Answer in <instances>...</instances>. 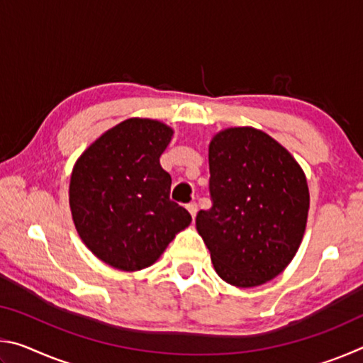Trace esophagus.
Wrapping results in <instances>:
<instances>
[{
  "label": "esophagus",
  "instance_id": "esophagus-1",
  "mask_svg": "<svg viewBox=\"0 0 363 363\" xmlns=\"http://www.w3.org/2000/svg\"><path fill=\"white\" fill-rule=\"evenodd\" d=\"M186 208H187V211L190 213V216L195 218L196 211H199V206H196V203H194V201H190V203H189Z\"/></svg>",
  "mask_w": 363,
  "mask_h": 363
}]
</instances>
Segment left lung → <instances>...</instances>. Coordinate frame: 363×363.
<instances>
[{"label": "left lung", "mask_w": 363, "mask_h": 363, "mask_svg": "<svg viewBox=\"0 0 363 363\" xmlns=\"http://www.w3.org/2000/svg\"><path fill=\"white\" fill-rule=\"evenodd\" d=\"M213 206L196 214V230L214 270L238 288L277 277L303 242L309 187L284 145L251 126L225 128L208 147Z\"/></svg>", "instance_id": "obj_1"}]
</instances>
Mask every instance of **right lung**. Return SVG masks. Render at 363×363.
Returning <instances> with one entry per match:
<instances>
[{
    "label": "right lung",
    "instance_id": "obj_1",
    "mask_svg": "<svg viewBox=\"0 0 363 363\" xmlns=\"http://www.w3.org/2000/svg\"><path fill=\"white\" fill-rule=\"evenodd\" d=\"M174 130L152 118H128L101 134L75 162L69 203L82 242L110 267L152 266L192 223L169 200L171 176L160 157Z\"/></svg>",
    "mask_w": 363,
    "mask_h": 363
}]
</instances>
